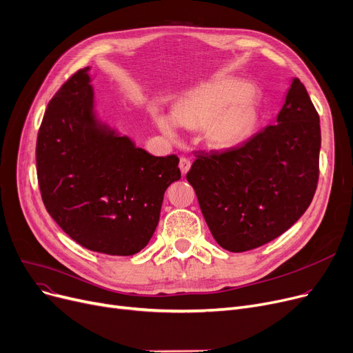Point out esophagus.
I'll return each mask as SVG.
<instances>
[{"instance_id":"obj_1","label":"esophagus","mask_w":353,"mask_h":353,"mask_svg":"<svg viewBox=\"0 0 353 353\" xmlns=\"http://www.w3.org/2000/svg\"><path fill=\"white\" fill-rule=\"evenodd\" d=\"M179 168H181L182 175H185L190 171V168H191V161L188 158H183L182 157L181 161H179Z\"/></svg>"}]
</instances>
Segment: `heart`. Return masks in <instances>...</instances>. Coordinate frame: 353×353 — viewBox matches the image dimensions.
<instances>
[{"instance_id": "b5f03b06", "label": "heart", "mask_w": 353, "mask_h": 353, "mask_svg": "<svg viewBox=\"0 0 353 353\" xmlns=\"http://www.w3.org/2000/svg\"><path fill=\"white\" fill-rule=\"evenodd\" d=\"M248 92L243 81L216 80L178 100L172 116L157 113L155 121L170 137L175 135L178 123L190 130L205 128V139L214 146L236 145L254 123V106Z\"/></svg>"}]
</instances>
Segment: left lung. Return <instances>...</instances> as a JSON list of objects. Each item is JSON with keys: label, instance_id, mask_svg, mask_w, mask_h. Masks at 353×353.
<instances>
[{"label": "left lung", "instance_id": "left-lung-1", "mask_svg": "<svg viewBox=\"0 0 353 353\" xmlns=\"http://www.w3.org/2000/svg\"><path fill=\"white\" fill-rule=\"evenodd\" d=\"M319 152V114L293 79L277 123L240 146L196 155L187 174L215 241L241 253L288 231L316 192Z\"/></svg>", "mask_w": 353, "mask_h": 353}]
</instances>
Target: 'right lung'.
<instances>
[{
    "label": "right lung",
    "mask_w": 353,
    "mask_h": 353,
    "mask_svg": "<svg viewBox=\"0 0 353 353\" xmlns=\"http://www.w3.org/2000/svg\"><path fill=\"white\" fill-rule=\"evenodd\" d=\"M88 72H76L46 109L36 148L40 192L77 244L132 256L154 236L163 194L181 178L179 158L150 155L100 123Z\"/></svg>",
    "instance_id": "add662e5"
}]
</instances>
